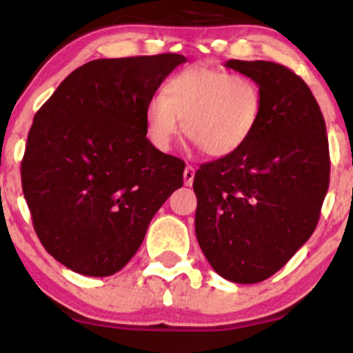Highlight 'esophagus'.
<instances>
[{
	"mask_svg": "<svg viewBox=\"0 0 353 353\" xmlns=\"http://www.w3.org/2000/svg\"><path fill=\"white\" fill-rule=\"evenodd\" d=\"M194 174H196V169H194L192 165H185V169H184V184L185 185H192Z\"/></svg>",
	"mask_w": 353,
	"mask_h": 353,
	"instance_id": "34e87169",
	"label": "esophagus"
}]
</instances>
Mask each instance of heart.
<instances>
[{
    "label": "heart",
    "mask_w": 353,
    "mask_h": 353,
    "mask_svg": "<svg viewBox=\"0 0 353 353\" xmlns=\"http://www.w3.org/2000/svg\"><path fill=\"white\" fill-rule=\"evenodd\" d=\"M261 86L247 76L194 64L165 81L144 111L145 134L156 149L169 151L182 131L210 157L244 148L262 114Z\"/></svg>",
    "instance_id": "heart-1"
}]
</instances>
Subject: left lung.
Returning <instances> with one entry per match:
<instances>
[{
	"label": "left lung",
	"instance_id": "left-lung-1",
	"mask_svg": "<svg viewBox=\"0 0 353 353\" xmlns=\"http://www.w3.org/2000/svg\"><path fill=\"white\" fill-rule=\"evenodd\" d=\"M225 66L261 86L264 106L244 148L194 176L196 236L221 277L255 283L282 269L317 228L329 139L314 94L289 68L239 59Z\"/></svg>",
	"mask_w": 353,
	"mask_h": 353
}]
</instances>
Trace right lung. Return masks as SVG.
Masks as SVG:
<instances>
[{
    "label": "right lung",
    "instance_id": "add662e5",
    "mask_svg": "<svg viewBox=\"0 0 353 353\" xmlns=\"http://www.w3.org/2000/svg\"><path fill=\"white\" fill-rule=\"evenodd\" d=\"M182 54L94 59L36 112L21 163L24 199L44 249L89 277L116 274L185 164L145 137L144 111Z\"/></svg>",
    "mask_w": 353,
    "mask_h": 353
}]
</instances>
